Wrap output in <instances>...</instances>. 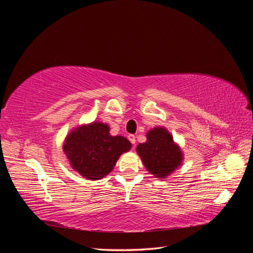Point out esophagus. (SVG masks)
<instances>
[{"label":"esophagus","instance_id":"obj_1","mask_svg":"<svg viewBox=\"0 0 253 253\" xmlns=\"http://www.w3.org/2000/svg\"><path fill=\"white\" fill-rule=\"evenodd\" d=\"M127 138H128V140H129V141H131V143H132L133 145L136 143V137H135V135H132V134H131V135H128V136H127Z\"/></svg>","mask_w":253,"mask_h":253}]
</instances>
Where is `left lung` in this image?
I'll return each instance as SVG.
<instances>
[{
	"label": "left lung",
	"mask_w": 253,
	"mask_h": 253,
	"mask_svg": "<svg viewBox=\"0 0 253 253\" xmlns=\"http://www.w3.org/2000/svg\"><path fill=\"white\" fill-rule=\"evenodd\" d=\"M142 164L157 178H166L182 163V152L165 127H154L147 133V141L136 148Z\"/></svg>",
	"instance_id": "8db88e82"
}]
</instances>
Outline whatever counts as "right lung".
I'll return each mask as SVG.
<instances>
[{
	"instance_id": "obj_1",
	"label": "right lung",
	"mask_w": 253,
	"mask_h": 253,
	"mask_svg": "<svg viewBox=\"0 0 253 253\" xmlns=\"http://www.w3.org/2000/svg\"><path fill=\"white\" fill-rule=\"evenodd\" d=\"M131 148L126 137L110 135V126L96 121L73 129L63 144L73 169L89 180L105 177Z\"/></svg>"
}]
</instances>
